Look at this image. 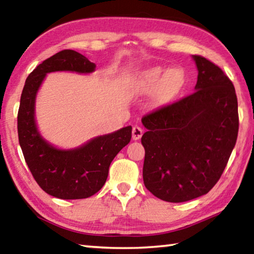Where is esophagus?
<instances>
[{
	"label": "esophagus",
	"mask_w": 254,
	"mask_h": 254,
	"mask_svg": "<svg viewBox=\"0 0 254 254\" xmlns=\"http://www.w3.org/2000/svg\"><path fill=\"white\" fill-rule=\"evenodd\" d=\"M143 134V128L140 127H133L132 128V139L133 140H139Z\"/></svg>",
	"instance_id": "34e87169"
}]
</instances>
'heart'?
Listing matches in <instances>:
<instances>
[{"label":"heart","mask_w":254,"mask_h":254,"mask_svg":"<svg viewBox=\"0 0 254 254\" xmlns=\"http://www.w3.org/2000/svg\"><path fill=\"white\" fill-rule=\"evenodd\" d=\"M186 84V72L182 67L156 66L141 71L136 78L137 88L143 93L154 89V101L159 104L169 102L182 92Z\"/></svg>","instance_id":"heart-1"}]
</instances>
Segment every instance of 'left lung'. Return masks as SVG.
Here are the masks:
<instances>
[{"label": "left lung", "mask_w": 254, "mask_h": 254, "mask_svg": "<svg viewBox=\"0 0 254 254\" xmlns=\"http://www.w3.org/2000/svg\"><path fill=\"white\" fill-rule=\"evenodd\" d=\"M195 92L142 118L143 183L162 200L203 196L218 182L239 132L238 98L220 67L195 55Z\"/></svg>", "instance_id": "obj_1"}]
</instances>
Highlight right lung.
<instances>
[{
  "instance_id": "add662e5",
  "label": "right lung",
  "mask_w": 254,
  "mask_h": 254,
  "mask_svg": "<svg viewBox=\"0 0 254 254\" xmlns=\"http://www.w3.org/2000/svg\"><path fill=\"white\" fill-rule=\"evenodd\" d=\"M95 64L74 50H62L42 62L25 80L18 112V134L25 162L37 184L47 194L62 199L91 197L104 186L110 165L130 142L132 127L94 137L72 150L49 144L37 130L36 95L47 72L69 70L92 72Z\"/></svg>"
}]
</instances>
